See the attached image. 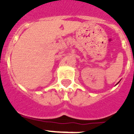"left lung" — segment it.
I'll use <instances>...</instances> for the list:
<instances>
[{
    "label": "left lung",
    "mask_w": 134,
    "mask_h": 134,
    "mask_svg": "<svg viewBox=\"0 0 134 134\" xmlns=\"http://www.w3.org/2000/svg\"><path fill=\"white\" fill-rule=\"evenodd\" d=\"M118 83H119V82H118Z\"/></svg>",
    "instance_id": "1"
}]
</instances>
